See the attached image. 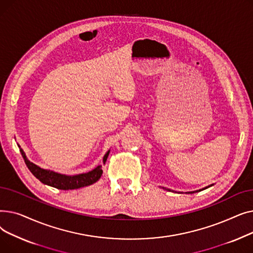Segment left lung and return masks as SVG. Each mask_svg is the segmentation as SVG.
I'll return each instance as SVG.
<instances>
[{"instance_id":"left-lung-1","label":"left lung","mask_w":253,"mask_h":253,"mask_svg":"<svg viewBox=\"0 0 253 253\" xmlns=\"http://www.w3.org/2000/svg\"><path fill=\"white\" fill-rule=\"evenodd\" d=\"M212 185V184H211ZM211 185H208V187H206V188H204L203 190H205V189H207V188H209V187H211ZM163 189H165V190H167V191H171V190H169V189H166V188H163ZM201 190H199V191H195V192H189L188 194H193V193H197V192H200ZM172 192H173V191H172Z\"/></svg>"}]
</instances>
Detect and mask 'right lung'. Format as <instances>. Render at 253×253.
<instances>
[{"label": "right lung", "instance_id": "obj_1", "mask_svg": "<svg viewBox=\"0 0 253 253\" xmlns=\"http://www.w3.org/2000/svg\"><path fill=\"white\" fill-rule=\"evenodd\" d=\"M20 149V145H18ZM20 153L23 157V160L30 169V171L36 176L40 181L43 182L44 184L50 185V187L56 188L58 190H76L83 187H87L92 183L96 182L100 176L102 175V169L101 166H97L93 170L87 172V173H81L77 175H65L60 174L54 171H50L39 167L38 165L31 162L28 158L25 156V153L22 149H20ZM110 154V151L106 152V154L103 157V163L106 162V159H108Z\"/></svg>", "mask_w": 253, "mask_h": 253}]
</instances>
